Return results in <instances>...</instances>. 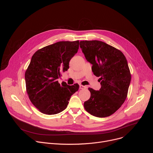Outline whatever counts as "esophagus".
Listing matches in <instances>:
<instances>
[{
  "label": "esophagus",
  "mask_w": 153,
  "mask_h": 153,
  "mask_svg": "<svg viewBox=\"0 0 153 153\" xmlns=\"http://www.w3.org/2000/svg\"><path fill=\"white\" fill-rule=\"evenodd\" d=\"M87 88L86 86H84V85H80V89L83 90V89H85V88Z\"/></svg>",
  "instance_id": "34e87169"
}]
</instances>
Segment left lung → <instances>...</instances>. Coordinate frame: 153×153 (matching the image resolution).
I'll use <instances>...</instances> for the list:
<instances>
[{
	"label": "left lung",
	"mask_w": 153,
	"mask_h": 153,
	"mask_svg": "<svg viewBox=\"0 0 153 153\" xmlns=\"http://www.w3.org/2000/svg\"><path fill=\"white\" fill-rule=\"evenodd\" d=\"M80 47L101 85L99 91L88 88L91 96L84 102L85 110L98 117L110 116L127 96L131 76L126 57L120 50L99 40L80 41Z\"/></svg>",
	"instance_id": "1"
}]
</instances>
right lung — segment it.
Returning a JSON list of instances; mask_svg holds the SVG:
<instances>
[{"mask_svg":"<svg viewBox=\"0 0 153 153\" xmlns=\"http://www.w3.org/2000/svg\"><path fill=\"white\" fill-rule=\"evenodd\" d=\"M79 47V40L58 42L37 50L32 56L25 74L26 88L31 102L41 113L52 115L62 112L78 91V84L60 85L57 80L62 72L69 68Z\"/></svg>","mask_w":153,"mask_h":153,"instance_id":"right-lung-1","label":"right lung"}]
</instances>
